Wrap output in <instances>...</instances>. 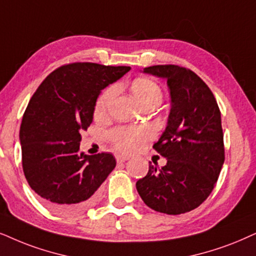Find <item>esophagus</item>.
<instances>
[{"label": "esophagus", "mask_w": 256, "mask_h": 256, "mask_svg": "<svg viewBox=\"0 0 256 256\" xmlns=\"http://www.w3.org/2000/svg\"><path fill=\"white\" fill-rule=\"evenodd\" d=\"M115 158H116V161H118V164H121V162H126L129 158L128 156H126V155H121V154H118Z\"/></svg>", "instance_id": "1"}]
</instances>
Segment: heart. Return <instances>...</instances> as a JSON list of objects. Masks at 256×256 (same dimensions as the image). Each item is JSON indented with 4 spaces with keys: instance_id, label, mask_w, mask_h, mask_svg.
<instances>
[{
    "instance_id": "heart-1",
    "label": "heart",
    "mask_w": 256,
    "mask_h": 256,
    "mask_svg": "<svg viewBox=\"0 0 256 256\" xmlns=\"http://www.w3.org/2000/svg\"><path fill=\"white\" fill-rule=\"evenodd\" d=\"M132 92L141 104L146 106L149 102L160 104L162 92L156 82L147 78H135L132 82ZM115 95V87L106 88L95 102V114L102 115L107 110L109 104ZM110 140L115 147L121 152H135L146 140L152 136V130L147 127H118L110 132Z\"/></svg>"
}]
</instances>
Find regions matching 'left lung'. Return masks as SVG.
Segmentation results:
<instances>
[{"mask_svg":"<svg viewBox=\"0 0 256 256\" xmlns=\"http://www.w3.org/2000/svg\"><path fill=\"white\" fill-rule=\"evenodd\" d=\"M144 72L167 80L172 108L166 130L152 146L167 164L158 169L149 164L136 189L154 210L187 213L209 196L224 162L220 109L208 86L190 69L160 64Z\"/></svg>","mask_w":256,"mask_h":256,"instance_id":"left-lung-1","label":"left lung"}]
</instances>
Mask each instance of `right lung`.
I'll use <instances>...</instances> for the list:
<instances>
[{
	"label": "right lung",
	"mask_w": 256,
	"mask_h": 256,
	"mask_svg": "<svg viewBox=\"0 0 256 256\" xmlns=\"http://www.w3.org/2000/svg\"><path fill=\"white\" fill-rule=\"evenodd\" d=\"M130 67L76 62L50 72L23 114L20 141L29 186L49 209L78 213L94 204L116 161L110 152H80L81 132L92 122L95 102Z\"/></svg>",
	"instance_id": "1"
}]
</instances>
